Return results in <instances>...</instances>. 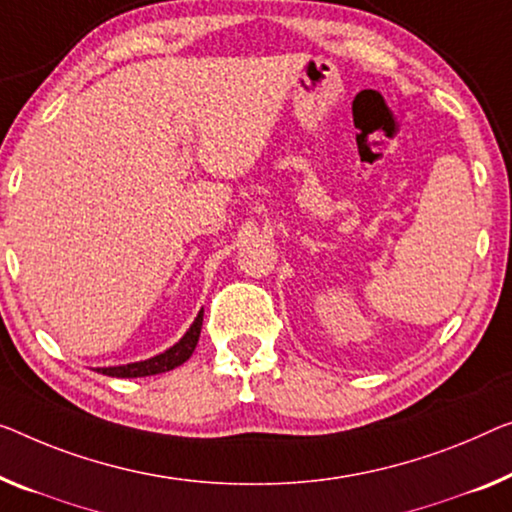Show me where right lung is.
I'll list each match as a JSON object with an SVG mask.
<instances>
[{"instance_id":"obj_1","label":"right lung","mask_w":512,"mask_h":512,"mask_svg":"<svg viewBox=\"0 0 512 512\" xmlns=\"http://www.w3.org/2000/svg\"><path fill=\"white\" fill-rule=\"evenodd\" d=\"M202 331V312L197 315L193 326L186 331V335L177 342V345L167 349V352L158 354L154 358H147V361L140 363H128V365H117V368H98V372L108 377H119V379H131V377H149V375H160V372L179 368L181 363H186L190 354L195 352L197 340H200Z\"/></svg>"}]
</instances>
